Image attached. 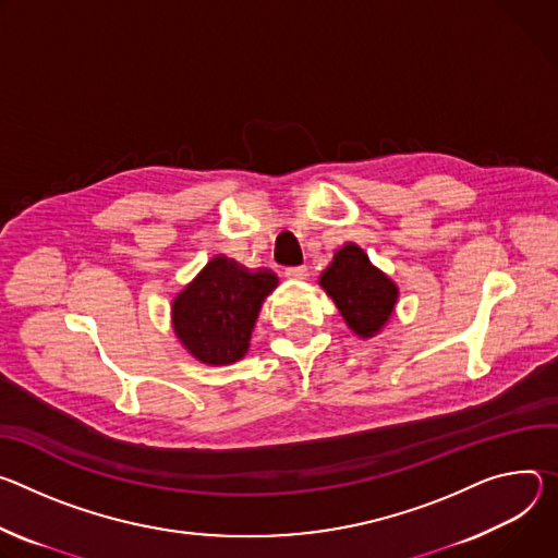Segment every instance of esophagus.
Segmentation results:
<instances>
[{"label": "esophagus", "instance_id": "1", "mask_svg": "<svg viewBox=\"0 0 558 558\" xmlns=\"http://www.w3.org/2000/svg\"><path fill=\"white\" fill-rule=\"evenodd\" d=\"M283 275H286L288 279L301 281V279H307V268H305V266H292V268H286Z\"/></svg>", "mask_w": 558, "mask_h": 558}]
</instances>
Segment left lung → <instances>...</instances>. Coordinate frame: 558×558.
I'll use <instances>...</instances> for the list:
<instances>
[{"mask_svg":"<svg viewBox=\"0 0 558 558\" xmlns=\"http://www.w3.org/2000/svg\"><path fill=\"white\" fill-rule=\"evenodd\" d=\"M319 286L337 303L348 328L361 339L375 337L390 319L399 288L379 268L369 264L356 243H345L332 264L322 272Z\"/></svg>","mask_w":558,"mask_h":558,"instance_id":"8db88e82","label":"left lung"}]
</instances>
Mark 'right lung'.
<instances>
[{
    "mask_svg": "<svg viewBox=\"0 0 558 558\" xmlns=\"http://www.w3.org/2000/svg\"><path fill=\"white\" fill-rule=\"evenodd\" d=\"M279 279L270 270H247L217 255L172 299V328L197 361L228 365L247 348L264 299Z\"/></svg>",
    "mask_w": 558,
    "mask_h": 558,
    "instance_id": "obj_1",
    "label": "right lung"
}]
</instances>
